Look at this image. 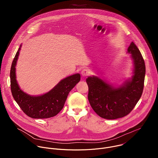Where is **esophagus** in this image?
<instances>
[{
    "instance_id": "34e87169",
    "label": "esophagus",
    "mask_w": 158,
    "mask_h": 158,
    "mask_svg": "<svg viewBox=\"0 0 158 158\" xmlns=\"http://www.w3.org/2000/svg\"><path fill=\"white\" fill-rule=\"evenodd\" d=\"M81 75L83 77H88L90 75V72L88 69H85L81 71Z\"/></svg>"
}]
</instances>
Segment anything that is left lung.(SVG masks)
Returning a JSON list of instances; mask_svg holds the SVG:
<instances>
[{
    "mask_svg": "<svg viewBox=\"0 0 158 158\" xmlns=\"http://www.w3.org/2000/svg\"><path fill=\"white\" fill-rule=\"evenodd\" d=\"M134 61V75L119 88H115L100 78L86 79L88 100L93 110L100 117L116 119L126 116L133 110L143 89L145 65L137 47L132 42L128 48Z\"/></svg>",
    "mask_w": 158,
    "mask_h": 158,
    "instance_id": "1",
    "label": "left lung"
}]
</instances>
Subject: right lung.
<instances>
[{"label": "right lung", "mask_w": 158, "mask_h": 158, "mask_svg": "<svg viewBox=\"0 0 158 158\" xmlns=\"http://www.w3.org/2000/svg\"><path fill=\"white\" fill-rule=\"evenodd\" d=\"M19 48L10 70L11 90L13 97L23 112L33 118L54 117L63 108L69 92L80 81V75L74 74L62 80L54 88L40 96H31L21 90L16 81V64L19 54Z\"/></svg>", "instance_id": "add662e5"}]
</instances>
